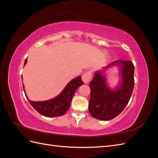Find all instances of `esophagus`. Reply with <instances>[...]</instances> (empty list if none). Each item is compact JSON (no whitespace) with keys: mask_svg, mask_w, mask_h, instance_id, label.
<instances>
[{"mask_svg":"<svg viewBox=\"0 0 158 158\" xmlns=\"http://www.w3.org/2000/svg\"><path fill=\"white\" fill-rule=\"evenodd\" d=\"M82 80L83 82L85 83V84H88L91 78H92V73H91L90 71H88L86 72V73H85L83 75H82Z\"/></svg>","mask_w":158,"mask_h":158,"instance_id":"esophagus-1","label":"esophagus"}]
</instances>
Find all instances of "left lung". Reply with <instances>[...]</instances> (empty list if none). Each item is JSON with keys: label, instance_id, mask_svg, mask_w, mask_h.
Masks as SVG:
<instances>
[{"label": "left lung", "instance_id": "1", "mask_svg": "<svg viewBox=\"0 0 158 158\" xmlns=\"http://www.w3.org/2000/svg\"><path fill=\"white\" fill-rule=\"evenodd\" d=\"M114 65L119 68L121 83L114 89L107 84L105 71ZM135 66L131 61L117 60L95 73L89 84L91 89L88 109L93 117L108 121L120 114L127 106L135 85Z\"/></svg>", "mask_w": 158, "mask_h": 158}]
</instances>
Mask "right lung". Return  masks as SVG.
Instances as JSON below:
<instances>
[{
  "instance_id": "right-lung-1",
  "label": "right lung",
  "mask_w": 158,
  "mask_h": 158,
  "mask_svg": "<svg viewBox=\"0 0 158 158\" xmlns=\"http://www.w3.org/2000/svg\"><path fill=\"white\" fill-rule=\"evenodd\" d=\"M26 63L27 59L25 60L24 66ZM83 84L84 82L81 76H79L70 81L64 89L56 97L42 102L31 101L27 98L23 84V88L28 102L38 113L47 117H55L63 115L68 111L75 92L80 85Z\"/></svg>"
}]
</instances>
